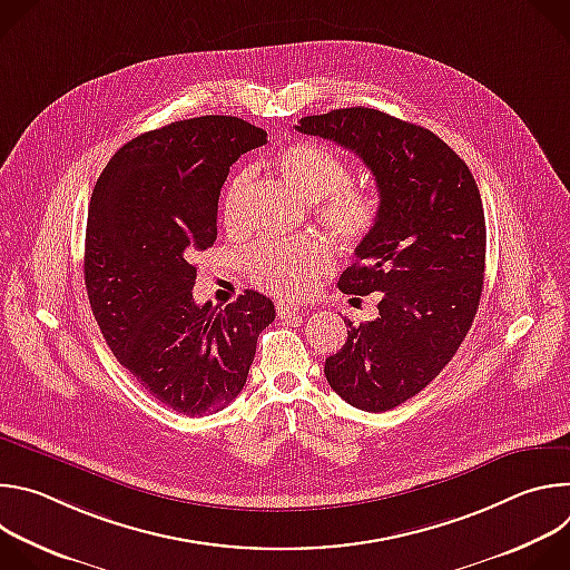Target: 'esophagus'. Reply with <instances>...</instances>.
<instances>
[{"instance_id":"34e87169","label":"esophagus","mask_w":570,"mask_h":570,"mask_svg":"<svg viewBox=\"0 0 570 570\" xmlns=\"http://www.w3.org/2000/svg\"><path fill=\"white\" fill-rule=\"evenodd\" d=\"M277 315L282 320H295V317H299V306H295L291 302H277Z\"/></svg>"}]
</instances>
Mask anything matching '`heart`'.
Wrapping results in <instances>:
<instances>
[{"instance_id": "heart-1", "label": "heart", "mask_w": 570, "mask_h": 570, "mask_svg": "<svg viewBox=\"0 0 570 570\" xmlns=\"http://www.w3.org/2000/svg\"><path fill=\"white\" fill-rule=\"evenodd\" d=\"M275 169L284 183L306 203L313 214L347 246L365 240L381 216V203L374 189L350 183V167L336 153L315 141H291L275 157ZM250 174L232 176L223 194V220L236 232L246 223V200ZM332 248L317 236H302L288 243H262L246 257L250 279L277 295L297 297L306 293L315 277L332 266Z\"/></svg>"}]
</instances>
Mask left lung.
Segmentation results:
<instances>
[{
    "label": "left lung",
    "mask_w": 570,
    "mask_h": 570,
    "mask_svg": "<svg viewBox=\"0 0 570 570\" xmlns=\"http://www.w3.org/2000/svg\"><path fill=\"white\" fill-rule=\"evenodd\" d=\"M295 130L356 153L379 189V223L338 279L347 295L379 293V317H345L347 341L324 374L354 409L385 413L422 392L471 330L487 246L480 191L435 132L374 108L304 117Z\"/></svg>",
    "instance_id": "1"
}]
</instances>
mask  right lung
<instances>
[{
	"label": "right lung",
	"instance_id": "add662e5",
	"mask_svg": "<svg viewBox=\"0 0 570 570\" xmlns=\"http://www.w3.org/2000/svg\"><path fill=\"white\" fill-rule=\"evenodd\" d=\"M264 144L266 130L238 117L174 121L124 144L92 191L83 266L97 324L141 387L183 415L225 409L275 320L257 291L225 308L191 295L229 167Z\"/></svg>",
	"mask_w": 570,
	"mask_h": 570
}]
</instances>
